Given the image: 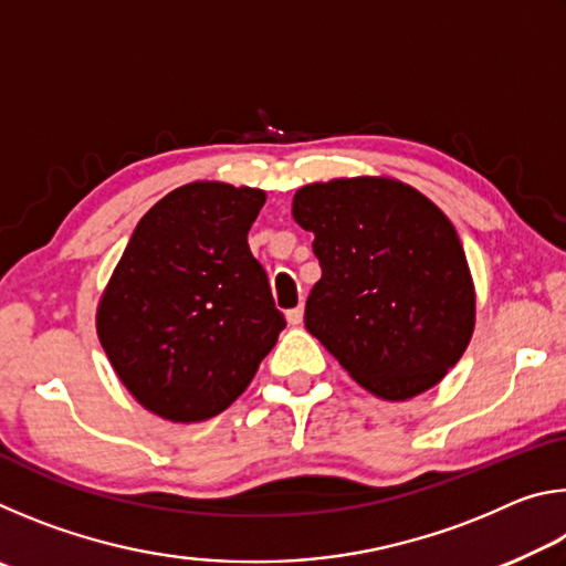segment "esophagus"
I'll list each match as a JSON object with an SVG mask.
<instances>
[{
    "mask_svg": "<svg viewBox=\"0 0 566 566\" xmlns=\"http://www.w3.org/2000/svg\"><path fill=\"white\" fill-rule=\"evenodd\" d=\"M302 319H304V310H302V306H294V310L286 312V322H290L292 327H300Z\"/></svg>",
    "mask_w": 566,
    "mask_h": 566,
    "instance_id": "obj_1",
    "label": "esophagus"
}]
</instances>
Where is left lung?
Instances as JSON below:
<instances>
[{"label":"left lung","mask_w":566,"mask_h":566,"mask_svg":"<svg viewBox=\"0 0 566 566\" xmlns=\"http://www.w3.org/2000/svg\"><path fill=\"white\" fill-rule=\"evenodd\" d=\"M322 280L304 324L354 381L387 401L432 389L474 334L476 294L454 224L391 177H339L296 191Z\"/></svg>","instance_id":"left-lung-1"}]
</instances>
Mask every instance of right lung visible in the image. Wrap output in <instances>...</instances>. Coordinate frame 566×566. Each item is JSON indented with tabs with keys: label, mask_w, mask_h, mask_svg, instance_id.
I'll return each instance as SVG.
<instances>
[{
	"label": "right lung",
	"mask_w": 566,
	"mask_h": 566,
	"mask_svg": "<svg viewBox=\"0 0 566 566\" xmlns=\"http://www.w3.org/2000/svg\"><path fill=\"white\" fill-rule=\"evenodd\" d=\"M266 195L191 181L139 219L97 304V334L142 407L189 424L224 411L284 329L247 234Z\"/></svg>",
	"instance_id": "add662e5"
}]
</instances>
